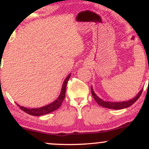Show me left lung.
Segmentation results:
<instances>
[{"label":"left lung","instance_id":"8db88e82","mask_svg":"<svg viewBox=\"0 0 149 149\" xmlns=\"http://www.w3.org/2000/svg\"><path fill=\"white\" fill-rule=\"evenodd\" d=\"M143 89H141L140 90L139 93L135 96L134 98L131 99V100L126 101V102H106V101H104L102 99H100L96 94L94 92L93 88L92 87H91V92H92V95L93 98L95 99V100L96 101V102L99 105L101 106V107H103L104 108H107V109H125V108H127L130 106L132 105L133 104L136 102L138 99L139 98V97L141 96V93H142Z\"/></svg>","mask_w":149,"mask_h":149}]
</instances>
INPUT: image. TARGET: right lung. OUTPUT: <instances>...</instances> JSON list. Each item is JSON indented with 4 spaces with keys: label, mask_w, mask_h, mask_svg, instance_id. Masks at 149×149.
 Returning a JSON list of instances; mask_svg holds the SVG:
<instances>
[{
    "label": "right lung",
    "mask_w": 149,
    "mask_h": 149,
    "mask_svg": "<svg viewBox=\"0 0 149 149\" xmlns=\"http://www.w3.org/2000/svg\"><path fill=\"white\" fill-rule=\"evenodd\" d=\"M71 73H69L66 78H65L64 83H63L62 88H61V90L60 92V95H59V97H57V99L56 100H54V102L50 103L49 104L45 106V107H42L40 108H36V109H30V108H26L22 107V106L19 105L18 104L17 106L22 111L26 113L29 114L31 116H40L42 115H45V114L49 113L54 111L57 110L60 107L61 103L64 100L65 97V93H66V85H67L68 80H69L70 76H71Z\"/></svg>",
    "instance_id": "add662e5"
}]
</instances>
